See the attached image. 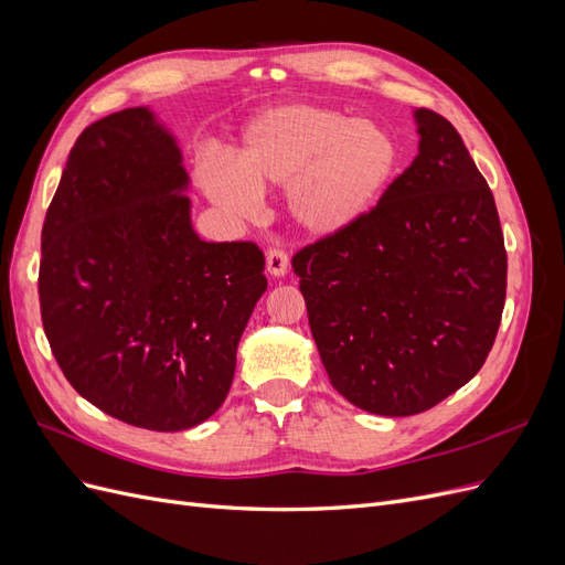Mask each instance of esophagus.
Wrapping results in <instances>:
<instances>
[{
    "instance_id": "obj_1",
    "label": "esophagus",
    "mask_w": 565,
    "mask_h": 565,
    "mask_svg": "<svg viewBox=\"0 0 565 565\" xmlns=\"http://www.w3.org/2000/svg\"><path fill=\"white\" fill-rule=\"evenodd\" d=\"M287 266H289V259H287V252H285V249L270 247V249L266 252V268H268L270 276H276V278L285 276Z\"/></svg>"
}]
</instances>
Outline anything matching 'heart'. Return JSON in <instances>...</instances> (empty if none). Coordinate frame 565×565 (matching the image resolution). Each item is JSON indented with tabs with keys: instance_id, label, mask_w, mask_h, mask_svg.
<instances>
[{
	"instance_id": "heart-1",
	"label": "heart",
	"mask_w": 565,
	"mask_h": 565,
	"mask_svg": "<svg viewBox=\"0 0 565 565\" xmlns=\"http://www.w3.org/2000/svg\"><path fill=\"white\" fill-rule=\"evenodd\" d=\"M393 134L328 106L287 104L256 115L233 164L204 174L207 193L228 210L252 212L259 191L289 188L287 207L303 233L328 237L358 224L398 169Z\"/></svg>"
}]
</instances>
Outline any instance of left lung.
I'll use <instances>...</instances> for the list:
<instances>
[{"label": "left lung", "instance_id": "8db88e82", "mask_svg": "<svg viewBox=\"0 0 565 565\" xmlns=\"http://www.w3.org/2000/svg\"><path fill=\"white\" fill-rule=\"evenodd\" d=\"M419 156L374 207L292 256L332 386L417 415L483 367L507 297L498 207L457 129L419 108Z\"/></svg>", "mask_w": 565, "mask_h": 565}]
</instances>
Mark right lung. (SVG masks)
<instances>
[{
	"label": "right lung",
	"mask_w": 565,
	"mask_h": 565,
	"mask_svg": "<svg viewBox=\"0 0 565 565\" xmlns=\"http://www.w3.org/2000/svg\"><path fill=\"white\" fill-rule=\"evenodd\" d=\"M177 141L148 108L84 129L42 226L40 309L65 380L106 415L183 431L226 401L266 292L256 243L191 226Z\"/></svg>",
	"instance_id": "add662e5"
}]
</instances>
